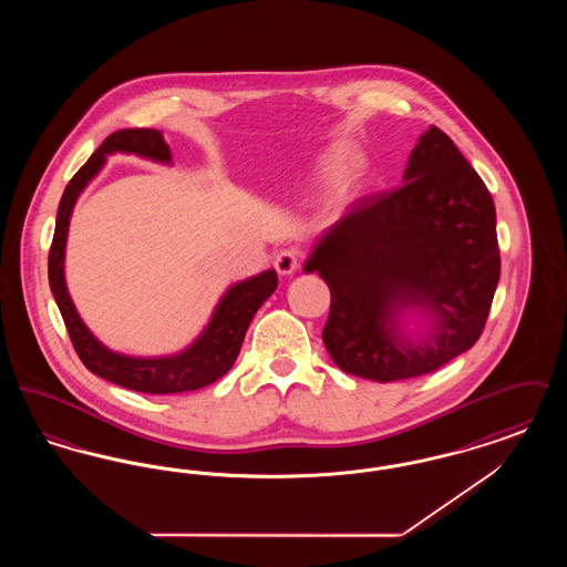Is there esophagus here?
Here are the masks:
<instances>
[{"mask_svg": "<svg viewBox=\"0 0 567 567\" xmlns=\"http://www.w3.org/2000/svg\"><path fill=\"white\" fill-rule=\"evenodd\" d=\"M297 266H299V261H297V252L293 248H285V250L276 252V257H274V268H276V271H278L280 276L293 274V271L297 270Z\"/></svg>", "mask_w": 567, "mask_h": 567, "instance_id": "esophagus-1", "label": "esophagus"}]
</instances>
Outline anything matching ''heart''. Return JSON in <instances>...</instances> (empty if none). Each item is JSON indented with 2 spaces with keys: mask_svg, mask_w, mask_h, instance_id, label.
Wrapping results in <instances>:
<instances>
[{
  "mask_svg": "<svg viewBox=\"0 0 567 567\" xmlns=\"http://www.w3.org/2000/svg\"><path fill=\"white\" fill-rule=\"evenodd\" d=\"M357 155L352 153L351 148H338L333 151L323 163V176L333 183V185H340L344 183L352 174V169L357 167Z\"/></svg>",
  "mask_w": 567,
  "mask_h": 567,
  "instance_id": "b5f03b06",
  "label": "heart"
}]
</instances>
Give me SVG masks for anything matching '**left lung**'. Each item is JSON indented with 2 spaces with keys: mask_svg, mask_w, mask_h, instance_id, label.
<instances>
[{
  "mask_svg": "<svg viewBox=\"0 0 567 567\" xmlns=\"http://www.w3.org/2000/svg\"><path fill=\"white\" fill-rule=\"evenodd\" d=\"M303 271L329 287L323 342L342 372L377 382L430 374L485 329L499 280L493 197L455 142L430 127L404 185L352 204ZM405 307L433 312L425 341L399 333Z\"/></svg>",
  "mask_w": 567,
  "mask_h": 567,
  "instance_id": "left-lung-1",
  "label": "left lung"
}]
</instances>
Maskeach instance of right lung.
<instances>
[{
  "label": "right lung",
  "instance_id": "right-lung-1",
  "mask_svg": "<svg viewBox=\"0 0 567 567\" xmlns=\"http://www.w3.org/2000/svg\"><path fill=\"white\" fill-rule=\"evenodd\" d=\"M118 151L134 153L153 162H172L169 146L165 144L159 130L135 127V130H118L110 134L102 142V146L89 157V162L74 174V178L68 183L63 197L59 202L53 244L49 250V282H51L54 301L59 306L63 323L68 327L70 340L89 372L106 378L118 386L140 391V393H151V395L185 393V391L208 386L231 370L243 347L246 329L252 321L255 312L261 308V303L276 291L278 276L274 270L261 271L259 276H252L248 280L234 285L218 301L215 315L208 327L204 329V333L190 344L189 349L178 354L140 359V357H127V354L109 351L86 329V324L82 323L74 308V301L65 287L63 257H65L70 216L81 190L102 169V165L106 163V155L118 153Z\"/></svg>",
  "mask_w": 567,
  "mask_h": 567
}]
</instances>
